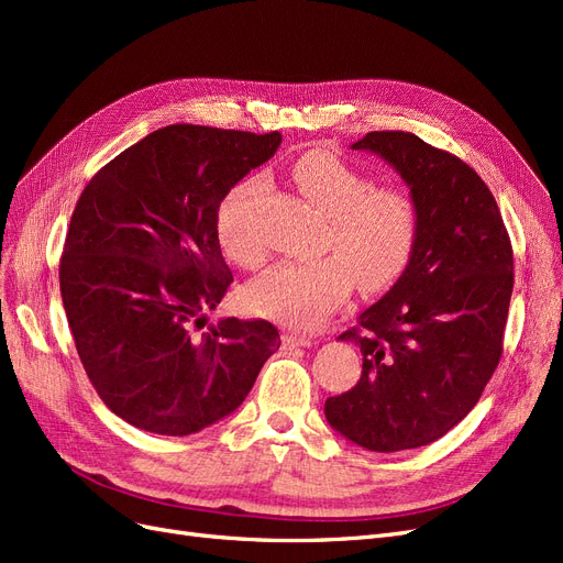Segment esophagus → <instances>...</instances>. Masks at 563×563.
Instances as JSON below:
<instances>
[{"label": "esophagus", "mask_w": 563, "mask_h": 563, "mask_svg": "<svg viewBox=\"0 0 563 563\" xmlns=\"http://www.w3.org/2000/svg\"><path fill=\"white\" fill-rule=\"evenodd\" d=\"M282 345L286 350H294V347H310L312 345V338L308 335H300V333H284L282 335Z\"/></svg>", "instance_id": "34e87169"}]
</instances>
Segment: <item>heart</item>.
Masks as SVG:
<instances>
[{
  "label": "heart",
  "mask_w": 563,
  "mask_h": 563,
  "mask_svg": "<svg viewBox=\"0 0 563 563\" xmlns=\"http://www.w3.org/2000/svg\"><path fill=\"white\" fill-rule=\"evenodd\" d=\"M291 176L298 190L327 213L321 249L333 253L267 269L246 286L244 302L251 312L286 327L314 329L347 300L354 282L373 294L401 275L416 249L420 213L411 192L376 187L329 150L305 152ZM265 190L263 176H246L230 187L216 211L220 249L251 269L267 258L265 240L255 228Z\"/></svg>",
  "instance_id": "obj_1"
}]
</instances>
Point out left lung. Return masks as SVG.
Here are the masks:
<instances>
[{
    "instance_id": "8db88e82",
    "label": "left lung",
    "mask_w": 563,
    "mask_h": 563,
    "mask_svg": "<svg viewBox=\"0 0 563 563\" xmlns=\"http://www.w3.org/2000/svg\"><path fill=\"white\" fill-rule=\"evenodd\" d=\"M352 150L397 168L420 225L399 282L340 335L360 345L362 378L323 413L368 451L428 446L472 411L500 364L512 242L488 185L451 152L408 131H371Z\"/></svg>"
}]
</instances>
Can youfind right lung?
<instances>
[{
  "mask_svg": "<svg viewBox=\"0 0 563 563\" xmlns=\"http://www.w3.org/2000/svg\"><path fill=\"white\" fill-rule=\"evenodd\" d=\"M279 131H152L84 187L60 255V296L98 397L135 428L185 437L230 416L282 345L269 321L220 319L234 282L220 199L275 155Z\"/></svg>",
  "mask_w": 563,
  "mask_h": 563,
  "instance_id": "right-lung-1",
  "label": "right lung"
}]
</instances>
